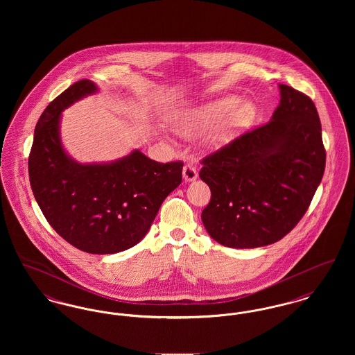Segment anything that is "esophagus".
Listing matches in <instances>:
<instances>
[{"instance_id": "esophagus-1", "label": "esophagus", "mask_w": 355, "mask_h": 355, "mask_svg": "<svg viewBox=\"0 0 355 355\" xmlns=\"http://www.w3.org/2000/svg\"><path fill=\"white\" fill-rule=\"evenodd\" d=\"M182 174H184V180H185L186 182L194 181V180L198 177L197 169H196V166H193V165H186V166H184Z\"/></svg>"}]
</instances>
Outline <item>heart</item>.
I'll list each match as a JSON object with an SVG mask.
<instances>
[{"mask_svg": "<svg viewBox=\"0 0 355 355\" xmlns=\"http://www.w3.org/2000/svg\"><path fill=\"white\" fill-rule=\"evenodd\" d=\"M254 116L253 102L238 101L234 96H227L178 114L173 119V126L180 135L193 137L211 125L207 144L218 148L243 132L253 122Z\"/></svg>", "mask_w": 355, "mask_h": 355, "instance_id": "obj_1", "label": "heart"}]
</instances>
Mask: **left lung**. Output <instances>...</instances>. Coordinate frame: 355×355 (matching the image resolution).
Returning a JSON list of instances; mask_svg holds the SVG:
<instances>
[{
	"mask_svg": "<svg viewBox=\"0 0 355 355\" xmlns=\"http://www.w3.org/2000/svg\"><path fill=\"white\" fill-rule=\"evenodd\" d=\"M270 121L206 155L200 177L211 198L203 226L220 245L252 249L274 243L304 217L321 184L326 152L310 97L279 85Z\"/></svg>",
	"mask_w": 355,
	"mask_h": 355,
	"instance_id": "left-lung-1",
	"label": "left lung"
}]
</instances>
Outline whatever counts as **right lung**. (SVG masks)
Listing matches in <instances>:
<instances>
[{
    "mask_svg": "<svg viewBox=\"0 0 355 355\" xmlns=\"http://www.w3.org/2000/svg\"><path fill=\"white\" fill-rule=\"evenodd\" d=\"M96 92L81 80L48 105L34 130L29 180L57 234L86 253L114 254L146 236L164 200L182 182L184 162L161 164L138 150L110 164L71 159L61 145V112Z\"/></svg>",
    "mask_w": 355,
    "mask_h": 355,
    "instance_id": "obj_1",
    "label": "right lung"
}]
</instances>
